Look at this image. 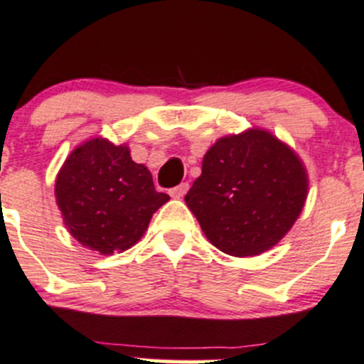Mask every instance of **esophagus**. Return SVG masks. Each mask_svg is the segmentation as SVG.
<instances>
[{"label": "esophagus", "instance_id": "1", "mask_svg": "<svg viewBox=\"0 0 364 364\" xmlns=\"http://www.w3.org/2000/svg\"><path fill=\"white\" fill-rule=\"evenodd\" d=\"M187 191H189V183H187V182H182V183H178L177 187H173V189L170 191V194H171V196L177 198V200H178V198H183V196H186Z\"/></svg>", "mask_w": 364, "mask_h": 364}]
</instances>
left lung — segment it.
<instances>
[{
    "label": "left lung",
    "instance_id": "8db88e82",
    "mask_svg": "<svg viewBox=\"0 0 364 364\" xmlns=\"http://www.w3.org/2000/svg\"><path fill=\"white\" fill-rule=\"evenodd\" d=\"M308 173L297 154L264 129L219 138L186 194L205 237L223 253L271 250L299 218Z\"/></svg>",
    "mask_w": 364,
    "mask_h": 364
}]
</instances>
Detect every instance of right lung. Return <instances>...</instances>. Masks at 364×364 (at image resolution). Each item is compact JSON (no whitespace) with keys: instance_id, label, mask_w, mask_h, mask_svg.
I'll return each instance as SVG.
<instances>
[{"instance_id":"obj_1","label":"right lung","mask_w":364,"mask_h":364,"mask_svg":"<svg viewBox=\"0 0 364 364\" xmlns=\"http://www.w3.org/2000/svg\"><path fill=\"white\" fill-rule=\"evenodd\" d=\"M56 203L70 235L100 255L129 250L170 196L152 173L131 159L127 145L92 138L65 159L55 183Z\"/></svg>"}]
</instances>
